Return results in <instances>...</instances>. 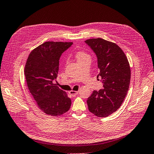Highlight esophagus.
I'll list each match as a JSON object with an SVG mask.
<instances>
[{"mask_svg":"<svg viewBox=\"0 0 154 154\" xmlns=\"http://www.w3.org/2000/svg\"><path fill=\"white\" fill-rule=\"evenodd\" d=\"M69 94L72 96H75L77 94H78V91H70L69 92Z\"/></svg>","mask_w":154,"mask_h":154,"instance_id":"1","label":"esophagus"}]
</instances>
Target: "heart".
<instances>
[{
	"label": "heart",
	"mask_w": 154,
	"mask_h": 154,
	"mask_svg": "<svg viewBox=\"0 0 154 154\" xmlns=\"http://www.w3.org/2000/svg\"><path fill=\"white\" fill-rule=\"evenodd\" d=\"M75 57L78 63L84 61H91V57L90 54L86 52H84V51H78L75 54Z\"/></svg>",
	"instance_id": "b5f03b06"
}]
</instances>
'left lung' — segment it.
I'll return each mask as SVG.
<instances>
[{"label": "left lung", "instance_id": "left-lung-1", "mask_svg": "<svg viewBox=\"0 0 154 154\" xmlns=\"http://www.w3.org/2000/svg\"><path fill=\"white\" fill-rule=\"evenodd\" d=\"M97 56L104 89L94 91L88 98L89 110L96 116L105 117L117 111L128 91L131 69L126 54L120 47L101 38L85 41Z\"/></svg>", "mask_w": 154, "mask_h": 154}]
</instances>
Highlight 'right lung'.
<instances>
[{
  "mask_svg": "<svg viewBox=\"0 0 154 154\" xmlns=\"http://www.w3.org/2000/svg\"><path fill=\"white\" fill-rule=\"evenodd\" d=\"M73 42H45L30 53L25 75L30 93L38 107L45 114L58 117L70 109L71 100L53 83L58 75L62 53Z\"/></svg>",
  "mask_w": 154,
  "mask_h": 154,
  "instance_id": "add662e5",
  "label": "right lung"
}]
</instances>
